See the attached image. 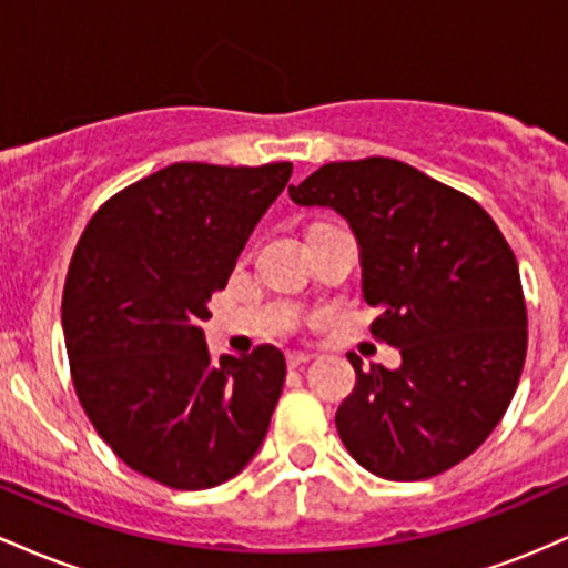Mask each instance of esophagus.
Returning <instances> with one entry per match:
<instances>
[{
    "instance_id": "34e87169",
    "label": "esophagus",
    "mask_w": 568,
    "mask_h": 568,
    "mask_svg": "<svg viewBox=\"0 0 568 568\" xmlns=\"http://www.w3.org/2000/svg\"><path fill=\"white\" fill-rule=\"evenodd\" d=\"M311 359H314V354H308V352H290V354H286V365H290V367L308 365Z\"/></svg>"
}]
</instances>
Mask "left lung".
Segmentation results:
<instances>
[{
  "label": "left lung",
  "instance_id": "left-lung-1",
  "mask_svg": "<svg viewBox=\"0 0 568 568\" xmlns=\"http://www.w3.org/2000/svg\"><path fill=\"white\" fill-rule=\"evenodd\" d=\"M333 209L359 246L373 335L397 369H356L337 435L367 473L424 480L464 462L501 422L526 359L518 260L473 199L392 158L327 163L290 187Z\"/></svg>",
  "mask_w": 568,
  "mask_h": 568
}]
</instances>
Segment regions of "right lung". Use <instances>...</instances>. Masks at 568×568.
<instances>
[{"mask_svg":"<svg viewBox=\"0 0 568 568\" xmlns=\"http://www.w3.org/2000/svg\"><path fill=\"white\" fill-rule=\"evenodd\" d=\"M292 163H174L88 222L67 273L63 341L80 405L150 480L203 490L252 462L286 378L273 346L209 356L201 324Z\"/></svg>","mask_w":568,"mask_h":568,"instance_id":"obj_1","label":"right lung"}]
</instances>
